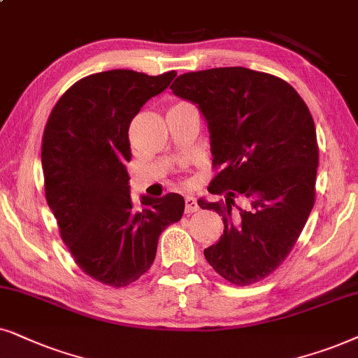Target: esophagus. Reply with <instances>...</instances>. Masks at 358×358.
<instances>
[{"label":"esophagus","mask_w":358,"mask_h":358,"mask_svg":"<svg viewBox=\"0 0 358 358\" xmlns=\"http://www.w3.org/2000/svg\"><path fill=\"white\" fill-rule=\"evenodd\" d=\"M199 209L196 199H194L193 196H185V213L187 214H192V213H196Z\"/></svg>","instance_id":"obj_1"}]
</instances>
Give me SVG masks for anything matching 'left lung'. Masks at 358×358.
<instances>
[{
    "mask_svg": "<svg viewBox=\"0 0 358 358\" xmlns=\"http://www.w3.org/2000/svg\"><path fill=\"white\" fill-rule=\"evenodd\" d=\"M170 90L198 104L219 170L208 192L224 201L198 199L224 222L204 257L232 285L260 282L287 259L314 206L319 149L311 113L285 80L244 66L183 73Z\"/></svg>",
    "mask_w": 358,
    "mask_h": 358,
    "instance_id": "obj_1",
    "label": "left lung"
}]
</instances>
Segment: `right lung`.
<instances>
[{"label":"right lung","instance_id":"obj_1","mask_svg":"<svg viewBox=\"0 0 358 358\" xmlns=\"http://www.w3.org/2000/svg\"><path fill=\"white\" fill-rule=\"evenodd\" d=\"M173 70L150 76L108 70L62 94L42 136L47 204L60 237L85 273L109 287H127L154 264L159 237L185 211L182 194L142 196L132 206L129 126L152 96L166 90Z\"/></svg>","mask_w":358,"mask_h":358}]
</instances>
